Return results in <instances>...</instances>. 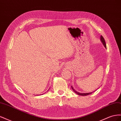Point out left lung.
<instances>
[{
  "instance_id": "obj_1",
  "label": "left lung",
  "mask_w": 121,
  "mask_h": 121,
  "mask_svg": "<svg viewBox=\"0 0 121 121\" xmlns=\"http://www.w3.org/2000/svg\"><path fill=\"white\" fill-rule=\"evenodd\" d=\"M100 39H101V42H102V43H103V44H104V47H105V48H107V46H106V43H105V40H104V38L103 37V36H101V37H100ZM72 87V89H73V90L74 91V92H75L76 94H77L78 95H82V96H86V95H89V94H91L92 93V92H90V93H79V92H77V91H76L74 89H73V88L72 87V86H71Z\"/></svg>"
}]
</instances>
